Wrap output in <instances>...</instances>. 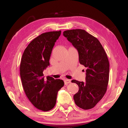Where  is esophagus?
I'll return each instance as SVG.
<instances>
[{"label":"esophagus","instance_id":"esophagus-1","mask_svg":"<svg viewBox=\"0 0 128 128\" xmlns=\"http://www.w3.org/2000/svg\"><path fill=\"white\" fill-rule=\"evenodd\" d=\"M64 84L66 85L68 84H70L71 82V81L69 79H65L64 80Z\"/></svg>","mask_w":128,"mask_h":128}]
</instances>
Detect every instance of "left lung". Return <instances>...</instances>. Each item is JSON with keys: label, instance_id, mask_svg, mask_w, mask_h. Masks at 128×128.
I'll return each mask as SVG.
<instances>
[{"label": "left lung", "instance_id": "obj_1", "mask_svg": "<svg viewBox=\"0 0 128 128\" xmlns=\"http://www.w3.org/2000/svg\"><path fill=\"white\" fill-rule=\"evenodd\" d=\"M63 35L78 50L81 64L86 67V82L72 80L79 91L74 96L76 104L84 110L93 108L103 98L109 81V62L98 39L84 30L64 31Z\"/></svg>", "mask_w": 128, "mask_h": 128}]
</instances>
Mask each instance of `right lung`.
<instances>
[{
  "mask_svg": "<svg viewBox=\"0 0 128 128\" xmlns=\"http://www.w3.org/2000/svg\"><path fill=\"white\" fill-rule=\"evenodd\" d=\"M61 30L43 33L28 45L23 53L20 74L26 95L39 110L48 111L56 104L58 91L64 86L60 79L50 76L44 78L43 71L50 65L52 48Z\"/></svg>",
  "mask_w": 128,
  "mask_h": 128,
  "instance_id": "add662e5",
  "label": "right lung"
}]
</instances>
